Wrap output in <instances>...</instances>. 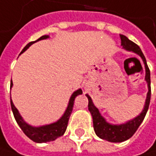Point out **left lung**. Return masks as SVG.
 Instances as JSON below:
<instances>
[{"mask_svg":"<svg viewBox=\"0 0 156 156\" xmlns=\"http://www.w3.org/2000/svg\"><path fill=\"white\" fill-rule=\"evenodd\" d=\"M121 40V46L123 49L129 51H132L136 53L143 61L146 69V76L145 80L147 83V88L148 91L147 94V98L145 102V105L142 110V112L132 120H128L125 123L122 124H112L109 123L101 115L99 110L94 106L91 97L87 94V97L88 99V110L92 115L93 126L95 134L102 139L107 140L109 142L113 143H120L123 142L129 138H130L142 123V121L145 119V116L147 112L149 104H150V97H151V87H150V70L147 64V60L142 52L141 49L137 44H136L132 41H130L127 36L120 35Z\"/></svg>","mask_w":156,"mask_h":156,"instance_id":"8db88e82","label":"left lung"}]
</instances>
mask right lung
Returning <instances> with one entry per match:
<instances>
[{
    "label": "right lung",
    "mask_w": 156,
    "mask_h": 156,
    "mask_svg": "<svg viewBox=\"0 0 156 156\" xmlns=\"http://www.w3.org/2000/svg\"><path fill=\"white\" fill-rule=\"evenodd\" d=\"M49 37V36H41L40 38H38L35 42H30L29 44H27L24 47V49L22 50L20 54L23 53L25 51H27V49H28L36 42H38L40 40H44V39H47ZM12 86H13V83H12V80H11L10 88L12 87ZM78 94H82V90L80 88L76 90L71 94V96L69 98V104H68V106H67V109L65 110L63 115L57 121H55L53 123H51V124L38 126V127L32 126V125L27 123L24 120V119L22 118V116L20 113V112H19V110L14 105V104H13V102L11 100V97H10V105H11V110H12L14 118L17 121V123L19 124V126L20 127V129L23 130V132L27 135L31 140H33L34 142L45 143V142H49V141H53L56 138L62 136L65 133L67 126H68L69 116H70V114L72 112V110H73L75 98L78 96Z\"/></svg>",
    "instance_id": "add662e5"
}]
</instances>
